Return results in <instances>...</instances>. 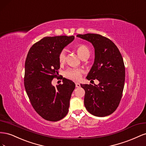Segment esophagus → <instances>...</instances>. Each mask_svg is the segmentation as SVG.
Segmentation results:
<instances>
[{"instance_id": "34e87169", "label": "esophagus", "mask_w": 146, "mask_h": 146, "mask_svg": "<svg viewBox=\"0 0 146 146\" xmlns=\"http://www.w3.org/2000/svg\"><path fill=\"white\" fill-rule=\"evenodd\" d=\"M76 86L77 88H80V84L78 83H76Z\"/></svg>"}]
</instances>
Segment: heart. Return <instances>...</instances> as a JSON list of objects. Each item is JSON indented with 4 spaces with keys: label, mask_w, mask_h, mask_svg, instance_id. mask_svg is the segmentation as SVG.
I'll return each mask as SVG.
<instances>
[{
    "label": "heart",
    "mask_w": 146,
    "mask_h": 146,
    "mask_svg": "<svg viewBox=\"0 0 146 146\" xmlns=\"http://www.w3.org/2000/svg\"><path fill=\"white\" fill-rule=\"evenodd\" d=\"M76 50L78 56L82 59L84 58H88L90 55V51L87 46L80 44L77 46ZM66 59V51L64 50L61 51L59 55L60 63H63ZM83 70L81 69L70 68L66 70L64 72V76L66 78L73 81H78L81 78Z\"/></svg>",
    "instance_id": "obj_1"
}]
</instances>
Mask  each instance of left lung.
Returning <instances> with one entry per match:
<instances>
[{
  "mask_svg": "<svg viewBox=\"0 0 146 146\" xmlns=\"http://www.w3.org/2000/svg\"><path fill=\"white\" fill-rule=\"evenodd\" d=\"M77 36L93 46L94 61L86 78L100 82L98 85H80L85 91V108L94 116H108L117 109L122 96L125 82L122 56L114 42L100 35L87 33Z\"/></svg>",
  "mask_w": 146,
  "mask_h": 146,
  "instance_id": "obj_1",
  "label": "left lung"
}]
</instances>
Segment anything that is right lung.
<instances>
[{"mask_svg":"<svg viewBox=\"0 0 146 146\" xmlns=\"http://www.w3.org/2000/svg\"><path fill=\"white\" fill-rule=\"evenodd\" d=\"M74 36L45 37L30 48L25 63L24 86L33 108L47 121L66 116L75 83L63 78L62 85H52L60 69L59 55Z\"/></svg>","mask_w":146,"mask_h":146,"instance_id":"obj_1","label":"right lung"}]
</instances>
